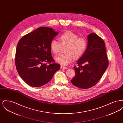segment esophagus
Instances as JSON below:
<instances>
[{
    "mask_svg": "<svg viewBox=\"0 0 123 123\" xmlns=\"http://www.w3.org/2000/svg\"><path fill=\"white\" fill-rule=\"evenodd\" d=\"M60 68H61V69H68V68L67 67L64 66H63V65H61L60 66Z\"/></svg>",
    "mask_w": 123,
    "mask_h": 123,
    "instance_id": "esophagus-1",
    "label": "esophagus"
}]
</instances>
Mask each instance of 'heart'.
I'll list each match as a JSON object with an SVG mask.
<instances>
[{"mask_svg":"<svg viewBox=\"0 0 123 123\" xmlns=\"http://www.w3.org/2000/svg\"><path fill=\"white\" fill-rule=\"evenodd\" d=\"M60 42L56 40H53L50 42V48L53 53L58 54L62 46H67L65 54L55 57L56 61L60 64L66 65L69 64L74 58L77 59L81 57L86 51L88 41L83 37H79L76 33L67 31L63 33L59 37Z\"/></svg>","mask_w":123,"mask_h":123,"instance_id":"heart-1","label":"heart"}]
</instances>
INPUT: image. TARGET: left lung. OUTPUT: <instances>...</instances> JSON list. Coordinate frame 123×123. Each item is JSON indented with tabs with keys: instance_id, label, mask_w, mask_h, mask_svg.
<instances>
[{
	"instance_id": "left-lung-1",
	"label": "left lung",
	"mask_w": 123,
	"mask_h": 123,
	"mask_svg": "<svg viewBox=\"0 0 123 123\" xmlns=\"http://www.w3.org/2000/svg\"><path fill=\"white\" fill-rule=\"evenodd\" d=\"M86 52L78 60L74 69L76 76L71 80L78 88H91L99 82L109 64L103 40L92 33L88 36Z\"/></svg>"
}]
</instances>
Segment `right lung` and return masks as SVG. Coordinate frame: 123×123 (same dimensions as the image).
I'll list each match as a JSON object with an SVG mask.
<instances>
[{
	"label": "right lung",
	"mask_w": 123,
	"mask_h": 123,
	"mask_svg": "<svg viewBox=\"0 0 123 123\" xmlns=\"http://www.w3.org/2000/svg\"><path fill=\"white\" fill-rule=\"evenodd\" d=\"M58 32L48 27H41L23 37L18 43L15 64L19 76L34 87L49 82L60 65L51 54L50 42Z\"/></svg>",
	"instance_id": "right-lung-1"
}]
</instances>
